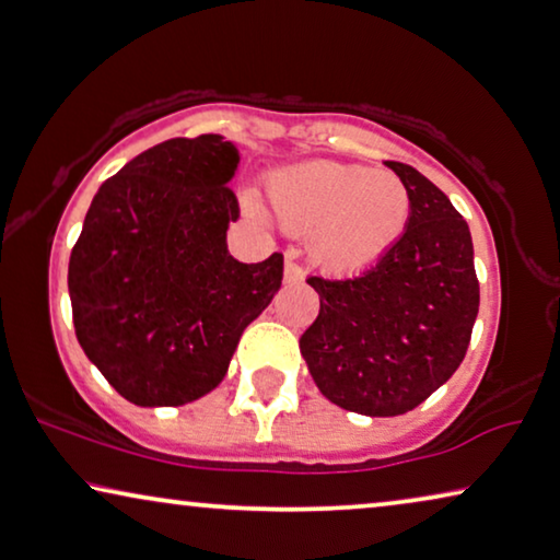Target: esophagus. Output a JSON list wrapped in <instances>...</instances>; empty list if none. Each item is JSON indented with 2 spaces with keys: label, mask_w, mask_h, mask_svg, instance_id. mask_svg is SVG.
Instances as JSON below:
<instances>
[{
  "label": "esophagus",
  "mask_w": 560,
  "mask_h": 560,
  "mask_svg": "<svg viewBox=\"0 0 560 560\" xmlns=\"http://www.w3.org/2000/svg\"><path fill=\"white\" fill-rule=\"evenodd\" d=\"M303 280V267L295 262V253L285 255V282H300Z\"/></svg>",
  "instance_id": "esophagus-1"
}]
</instances>
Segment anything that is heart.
<instances>
[{
    "mask_svg": "<svg viewBox=\"0 0 560 560\" xmlns=\"http://www.w3.org/2000/svg\"><path fill=\"white\" fill-rule=\"evenodd\" d=\"M270 205L290 230H311L313 260L355 272L381 260L407 230L409 189L392 172L311 161L275 174Z\"/></svg>",
    "mask_w": 560,
    "mask_h": 560,
    "instance_id": "obj_1",
    "label": "heart"
}]
</instances>
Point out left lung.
<instances>
[{
	"label": "left lung",
	"instance_id": "left-lung-1",
	"mask_svg": "<svg viewBox=\"0 0 560 560\" xmlns=\"http://www.w3.org/2000/svg\"><path fill=\"white\" fill-rule=\"evenodd\" d=\"M411 214L399 242L353 278H307L320 313L300 353L320 394L366 417H399L459 369L480 307L469 226L447 194L399 161Z\"/></svg>",
	"mask_w": 560,
	"mask_h": 560
}]
</instances>
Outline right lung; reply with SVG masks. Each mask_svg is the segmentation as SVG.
<instances>
[{
    "mask_svg": "<svg viewBox=\"0 0 560 560\" xmlns=\"http://www.w3.org/2000/svg\"><path fill=\"white\" fill-rule=\"evenodd\" d=\"M240 151L217 133L168 139L101 184L70 253L78 343L136 407L220 386L242 330L282 282V255L234 260L226 226Z\"/></svg>",
    "mask_w": 560,
    "mask_h": 560,
    "instance_id": "1",
    "label": "right lung"
}]
</instances>
